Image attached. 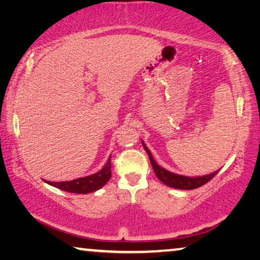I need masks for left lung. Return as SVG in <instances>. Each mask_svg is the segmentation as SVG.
Segmentation results:
<instances>
[{"mask_svg":"<svg viewBox=\"0 0 260 260\" xmlns=\"http://www.w3.org/2000/svg\"><path fill=\"white\" fill-rule=\"evenodd\" d=\"M142 144H143V147L146 151V153L149 154L151 165H152V167H153V171H154L155 175H157V178L162 183H165V185L169 186V187H172V188H177V189H195V188H199V187H201V186L205 185V183L210 181L211 179H213L215 175L217 174V172L219 171V170L215 171L214 173L202 175V177H193V178L172 173V172L165 170L160 165H158V164L155 162V160L153 159L152 154H151L150 150L147 149V146L145 145V143L142 141Z\"/></svg>","mask_w":260,"mask_h":260,"instance_id":"left-lung-1","label":"left lung"}]
</instances>
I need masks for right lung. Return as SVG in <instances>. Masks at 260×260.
I'll return each instance as SVG.
<instances>
[{
	"instance_id": "add662e5",
	"label": "right lung",
	"mask_w": 260,
	"mask_h": 260,
	"mask_svg": "<svg viewBox=\"0 0 260 260\" xmlns=\"http://www.w3.org/2000/svg\"><path fill=\"white\" fill-rule=\"evenodd\" d=\"M110 159H111V155L108 158V161L106 162V165L103 166V169L101 171H99L96 173L91 175H88V177L74 179V180L72 181H59V182L45 181V182L55 187V188L69 191V193H77V194L91 193V191H95L100 188H102V187L105 186L111 178Z\"/></svg>"
}]
</instances>
